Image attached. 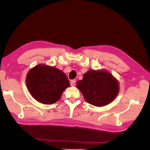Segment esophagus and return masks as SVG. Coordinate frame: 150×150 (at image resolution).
Segmentation results:
<instances>
[{
    "instance_id": "esophagus-1",
    "label": "esophagus",
    "mask_w": 150,
    "mask_h": 150,
    "mask_svg": "<svg viewBox=\"0 0 150 150\" xmlns=\"http://www.w3.org/2000/svg\"><path fill=\"white\" fill-rule=\"evenodd\" d=\"M76 84V80L73 79V80H71V82H70V84L71 86H74Z\"/></svg>"
}]
</instances>
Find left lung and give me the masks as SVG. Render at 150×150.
<instances>
[{"label": "left lung", "mask_w": 150, "mask_h": 150, "mask_svg": "<svg viewBox=\"0 0 150 150\" xmlns=\"http://www.w3.org/2000/svg\"><path fill=\"white\" fill-rule=\"evenodd\" d=\"M76 87L86 101L97 107L106 106L115 100L120 91L118 81L104 69H89L84 74Z\"/></svg>", "instance_id": "obj_1"}]
</instances>
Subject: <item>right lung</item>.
I'll use <instances>...</instances> for the list:
<instances>
[{
    "instance_id": "add662e5",
    "label": "right lung",
    "mask_w": 150,
    "mask_h": 150,
    "mask_svg": "<svg viewBox=\"0 0 150 150\" xmlns=\"http://www.w3.org/2000/svg\"><path fill=\"white\" fill-rule=\"evenodd\" d=\"M30 95L44 104H51L60 99L64 90L70 87L66 75L56 67L39 64L29 71L25 78Z\"/></svg>"
}]
</instances>
